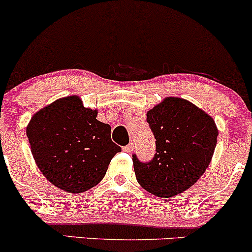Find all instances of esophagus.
<instances>
[{
  "instance_id": "esophagus-1",
  "label": "esophagus",
  "mask_w": 252,
  "mask_h": 252,
  "mask_svg": "<svg viewBox=\"0 0 252 252\" xmlns=\"http://www.w3.org/2000/svg\"><path fill=\"white\" fill-rule=\"evenodd\" d=\"M132 149H134V144H132V143H129L128 146L123 147V150H124V152H126V153L132 152Z\"/></svg>"
}]
</instances>
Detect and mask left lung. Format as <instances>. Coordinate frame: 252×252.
<instances>
[{
    "mask_svg": "<svg viewBox=\"0 0 252 252\" xmlns=\"http://www.w3.org/2000/svg\"><path fill=\"white\" fill-rule=\"evenodd\" d=\"M156 138L148 163L132 156L138 184L160 198L178 195L200 179L212 160L218 128L204 110L179 97H166L147 112Z\"/></svg>",
    "mask_w": 252,
    "mask_h": 252,
    "instance_id": "left-lung-1",
    "label": "left lung"
}]
</instances>
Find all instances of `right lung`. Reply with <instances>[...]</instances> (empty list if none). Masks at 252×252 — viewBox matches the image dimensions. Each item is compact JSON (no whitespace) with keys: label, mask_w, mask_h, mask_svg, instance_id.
Masks as SVG:
<instances>
[{"label":"right lung","mask_w":252,"mask_h":252,"mask_svg":"<svg viewBox=\"0 0 252 252\" xmlns=\"http://www.w3.org/2000/svg\"><path fill=\"white\" fill-rule=\"evenodd\" d=\"M97 114L73 94L43 106L26 128L37 168L65 192L83 193L99 184L121 152L111 141V126Z\"/></svg>","instance_id":"add662e5"}]
</instances>
